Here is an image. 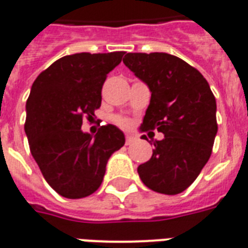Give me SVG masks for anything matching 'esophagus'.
Masks as SVG:
<instances>
[{"label": "esophagus", "mask_w": 248, "mask_h": 248, "mask_svg": "<svg viewBox=\"0 0 248 248\" xmlns=\"http://www.w3.org/2000/svg\"><path fill=\"white\" fill-rule=\"evenodd\" d=\"M137 141V138L134 137V136H126L125 137V143L126 145H132L133 142Z\"/></svg>", "instance_id": "obj_1"}]
</instances>
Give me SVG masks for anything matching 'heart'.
Returning <instances> with one entry per match:
<instances>
[{"label":"heart","instance_id":"1","mask_svg":"<svg viewBox=\"0 0 248 248\" xmlns=\"http://www.w3.org/2000/svg\"><path fill=\"white\" fill-rule=\"evenodd\" d=\"M115 123H116L118 125L123 126V128H128V126L130 125L129 120H128V119H125V118H116V119H115Z\"/></svg>","mask_w":248,"mask_h":248}]
</instances>
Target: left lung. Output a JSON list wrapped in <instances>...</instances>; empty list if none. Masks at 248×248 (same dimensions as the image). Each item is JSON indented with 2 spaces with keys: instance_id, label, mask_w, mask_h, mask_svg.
<instances>
[{
  "instance_id": "left-lung-1",
  "label": "left lung",
  "mask_w": 248,
  "mask_h": 248,
  "mask_svg": "<svg viewBox=\"0 0 248 248\" xmlns=\"http://www.w3.org/2000/svg\"><path fill=\"white\" fill-rule=\"evenodd\" d=\"M123 62L151 92L140 130L164 134L154 142L150 160L138 166L140 178L156 193H182L212 153L217 133L215 95L203 75L174 55L128 53Z\"/></svg>"
}]
</instances>
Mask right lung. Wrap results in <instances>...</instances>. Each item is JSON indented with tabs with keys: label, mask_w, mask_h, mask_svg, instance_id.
<instances>
[{
	"label": "right lung",
	"mask_w": 248,
	"mask_h": 248,
	"mask_svg": "<svg viewBox=\"0 0 248 248\" xmlns=\"http://www.w3.org/2000/svg\"><path fill=\"white\" fill-rule=\"evenodd\" d=\"M124 51L78 53L55 61L38 75L27 99L26 130L31 154L42 176L64 198L78 199L101 186L106 164L125 143L118 126H101L95 136L81 130L82 116H94L108 72Z\"/></svg>",
	"instance_id": "right-lung-1"
}]
</instances>
